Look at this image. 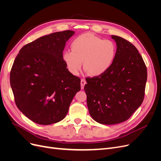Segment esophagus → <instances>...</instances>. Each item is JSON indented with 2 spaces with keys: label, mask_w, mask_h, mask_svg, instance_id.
<instances>
[{
  "label": "esophagus",
  "mask_w": 161,
  "mask_h": 161,
  "mask_svg": "<svg viewBox=\"0 0 161 161\" xmlns=\"http://www.w3.org/2000/svg\"><path fill=\"white\" fill-rule=\"evenodd\" d=\"M86 83V82L85 79H81L80 80V86H81V89H84V86H85V85Z\"/></svg>",
  "instance_id": "1"
}]
</instances>
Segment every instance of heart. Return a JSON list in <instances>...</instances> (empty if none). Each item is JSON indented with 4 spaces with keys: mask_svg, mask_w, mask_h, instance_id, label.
I'll list each match as a JSON object with an SVG mask.
<instances>
[{
    "mask_svg": "<svg viewBox=\"0 0 161 161\" xmlns=\"http://www.w3.org/2000/svg\"><path fill=\"white\" fill-rule=\"evenodd\" d=\"M71 50L63 53V60L68 69L78 75L83 62L84 69L91 76L103 75L111 66L116 53L115 43L86 33L76 37L71 43Z\"/></svg>",
    "mask_w": 161,
    "mask_h": 161,
    "instance_id": "obj_1",
    "label": "heart"
}]
</instances>
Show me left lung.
<instances>
[{"instance_id":"left-lung-1","label":"left lung","mask_w":161,"mask_h":161,"mask_svg":"<svg viewBox=\"0 0 161 161\" xmlns=\"http://www.w3.org/2000/svg\"><path fill=\"white\" fill-rule=\"evenodd\" d=\"M117 50L110 69L103 75L86 79L85 85L90 115L97 122L113 125L128 119L142 104L147 70L132 43L111 36Z\"/></svg>"}]
</instances>
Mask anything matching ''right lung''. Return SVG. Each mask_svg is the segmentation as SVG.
Returning a JSON list of instances; mask_svg holds the SVG:
<instances>
[{
    "instance_id": "add662e5",
    "label": "right lung",
    "mask_w": 161,
    "mask_h": 161,
    "mask_svg": "<svg viewBox=\"0 0 161 161\" xmlns=\"http://www.w3.org/2000/svg\"><path fill=\"white\" fill-rule=\"evenodd\" d=\"M75 31L42 36L24 46L14 60L10 83L18 109L33 122L50 125L64 119L80 79L66 69L63 50Z\"/></svg>"
}]
</instances>
